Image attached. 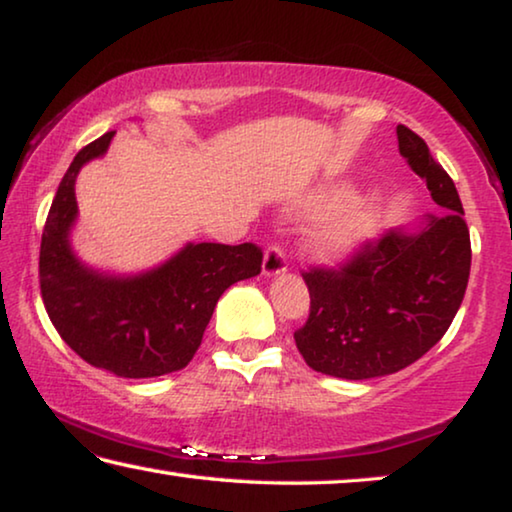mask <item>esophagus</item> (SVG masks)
<instances>
[{
    "label": "esophagus",
    "mask_w": 512,
    "mask_h": 512,
    "mask_svg": "<svg viewBox=\"0 0 512 512\" xmlns=\"http://www.w3.org/2000/svg\"><path fill=\"white\" fill-rule=\"evenodd\" d=\"M281 272H286V254L279 245H270L263 256V274L265 277H277Z\"/></svg>",
    "instance_id": "34e87169"
}]
</instances>
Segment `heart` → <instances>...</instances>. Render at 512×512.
<instances>
[{
    "label": "heart",
    "mask_w": 512,
    "mask_h": 512,
    "mask_svg": "<svg viewBox=\"0 0 512 512\" xmlns=\"http://www.w3.org/2000/svg\"><path fill=\"white\" fill-rule=\"evenodd\" d=\"M380 229V208L371 201H352L329 212L316 233L322 261L343 263Z\"/></svg>",
    "instance_id": "obj_1"
}]
</instances>
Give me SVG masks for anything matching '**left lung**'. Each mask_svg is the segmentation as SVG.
<instances>
[{
	"mask_svg": "<svg viewBox=\"0 0 512 512\" xmlns=\"http://www.w3.org/2000/svg\"><path fill=\"white\" fill-rule=\"evenodd\" d=\"M398 151L442 215L366 242L338 270L311 267L309 320L295 343L313 371L371 380L414 364L446 334L465 297L471 242L458 190L426 141L398 125Z\"/></svg>",
	"mask_w": 512,
	"mask_h": 512,
	"instance_id": "obj_1",
	"label": "left lung"
}]
</instances>
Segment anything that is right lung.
Masks as SVG:
<instances>
[{
    "label": "right lung",
    "instance_id": "add662e5",
    "mask_svg": "<svg viewBox=\"0 0 512 512\" xmlns=\"http://www.w3.org/2000/svg\"><path fill=\"white\" fill-rule=\"evenodd\" d=\"M114 132L84 146L61 178L41 240V295L59 336L86 364L119 377L180 371L199 350L217 300L233 283L261 272L251 242L185 245L153 270L116 277L84 265L70 247L77 219L75 178L107 153Z\"/></svg>",
    "mask_w": 512,
    "mask_h": 512
}]
</instances>
